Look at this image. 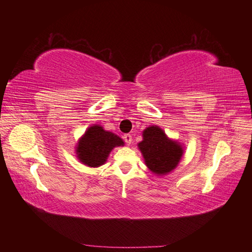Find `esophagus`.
Listing matches in <instances>:
<instances>
[{
    "label": "esophagus",
    "instance_id": "1",
    "mask_svg": "<svg viewBox=\"0 0 252 252\" xmlns=\"http://www.w3.org/2000/svg\"><path fill=\"white\" fill-rule=\"evenodd\" d=\"M123 139H125L126 143L127 144V146H130V144L132 143V136L131 134H126L125 136H123Z\"/></svg>",
    "mask_w": 252,
    "mask_h": 252
}]
</instances>
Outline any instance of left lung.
Segmentation results:
<instances>
[{
	"instance_id": "left-lung-1",
	"label": "left lung",
	"mask_w": 252,
	"mask_h": 252,
	"mask_svg": "<svg viewBox=\"0 0 252 252\" xmlns=\"http://www.w3.org/2000/svg\"><path fill=\"white\" fill-rule=\"evenodd\" d=\"M144 163L158 177H163L178 167L183 157V146L170 139L158 126H150L142 131V141L138 143Z\"/></svg>"
}]
</instances>
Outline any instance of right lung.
Instances as JSON below:
<instances>
[{"label": "right lung", "instance_id": "1", "mask_svg": "<svg viewBox=\"0 0 252 252\" xmlns=\"http://www.w3.org/2000/svg\"><path fill=\"white\" fill-rule=\"evenodd\" d=\"M125 146V141L103 126L93 125L89 126L79 139L75 147V155L81 163L90 168H97L104 164L110 152L117 147Z\"/></svg>", "mask_w": 252, "mask_h": 252}]
</instances>
